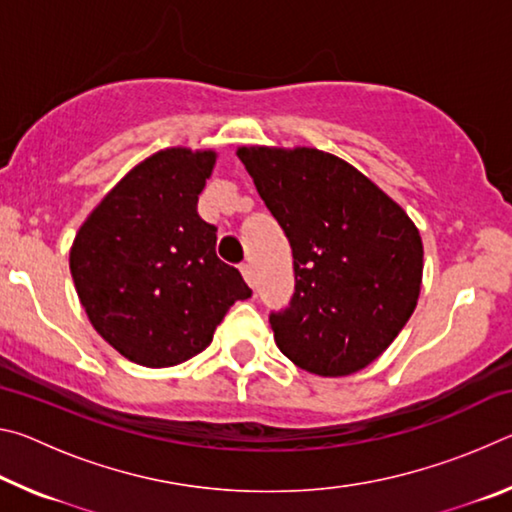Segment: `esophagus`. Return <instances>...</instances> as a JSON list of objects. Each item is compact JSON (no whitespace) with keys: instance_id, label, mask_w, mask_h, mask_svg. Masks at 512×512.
<instances>
[{"instance_id":"esophagus-1","label":"esophagus","mask_w":512,"mask_h":512,"mask_svg":"<svg viewBox=\"0 0 512 512\" xmlns=\"http://www.w3.org/2000/svg\"><path fill=\"white\" fill-rule=\"evenodd\" d=\"M241 275H244V280L250 284V287H255V275H253V266H250V264H241Z\"/></svg>"}]
</instances>
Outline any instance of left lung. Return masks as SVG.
Returning a JSON list of instances; mask_svg holds the SVG:
<instances>
[{
    "mask_svg": "<svg viewBox=\"0 0 512 512\" xmlns=\"http://www.w3.org/2000/svg\"><path fill=\"white\" fill-rule=\"evenodd\" d=\"M237 155L293 250L296 293L268 318L277 348L320 377L370 366L418 305L415 223L332 153L241 146Z\"/></svg>",
    "mask_w": 512,
    "mask_h": 512,
    "instance_id": "1",
    "label": "left lung"
}]
</instances>
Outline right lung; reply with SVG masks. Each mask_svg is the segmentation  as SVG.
I'll list each match as a JSON object with an SVG mask.
<instances>
[{"instance_id": "add662e5", "label": "right lung", "mask_w": 512, "mask_h": 512, "mask_svg": "<svg viewBox=\"0 0 512 512\" xmlns=\"http://www.w3.org/2000/svg\"><path fill=\"white\" fill-rule=\"evenodd\" d=\"M214 162V151L185 146L153 153L103 196L69 250L92 327L140 366L196 357L225 311L253 293L216 257V228L196 212Z\"/></svg>"}]
</instances>
